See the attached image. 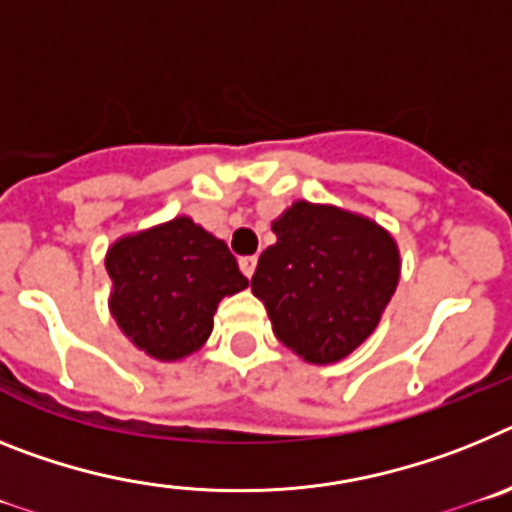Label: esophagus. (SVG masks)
Returning a JSON list of instances; mask_svg holds the SVG:
<instances>
[{
    "label": "esophagus",
    "instance_id": "1",
    "mask_svg": "<svg viewBox=\"0 0 512 512\" xmlns=\"http://www.w3.org/2000/svg\"><path fill=\"white\" fill-rule=\"evenodd\" d=\"M257 268V257L255 255H247V257H239V270H242L244 278H252Z\"/></svg>",
    "mask_w": 512,
    "mask_h": 512
}]
</instances>
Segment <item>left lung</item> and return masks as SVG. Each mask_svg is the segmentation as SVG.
I'll list each match as a JSON object with an SVG mask.
<instances>
[{
  "mask_svg": "<svg viewBox=\"0 0 512 512\" xmlns=\"http://www.w3.org/2000/svg\"><path fill=\"white\" fill-rule=\"evenodd\" d=\"M252 293L273 332L309 363L353 353L381 319L399 281L394 239L373 221L332 206L293 203L273 224Z\"/></svg>",
  "mask_w": 512,
  "mask_h": 512,
  "instance_id": "left-lung-1",
  "label": "left lung"
}]
</instances>
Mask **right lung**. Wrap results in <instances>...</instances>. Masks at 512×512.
Segmentation results:
<instances>
[{
    "label": "right lung",
    "mask_w": 512,
    "mask_h": 512,
    "mask_svg": "<svg viewBox=\"0 0 512 512\" xmlns=\"http://www.w3.org/2000/svg\"><path fill=\"white\" fill-rule=\"evenodd\" d=\"M105 265L115 322L159 361L201 348L219 301L247 288L229 247L185 216L123 237L110 247Z\"/></svg>",
    "instance_id": "right-lung-1"
}]
</instances>
